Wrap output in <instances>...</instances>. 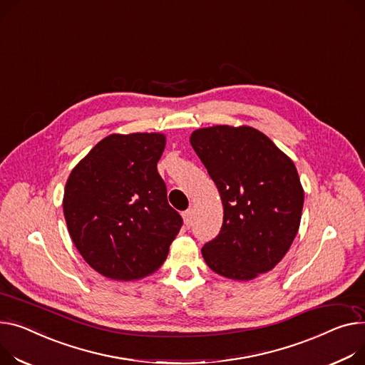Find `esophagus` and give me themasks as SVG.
<instances>
[{
  "label": "esophagus",
  "instance_id": "34e87169",
  "mask_svg": "<svg viewBox=\"0 0 365 365\" xmlns=\"http://www.w3.org/2000/svg\"><path fill=\"white\" fill-rule=\"evenodd\" d=\"M182 217H183L185 226H186V227H190V225H192V210H186V211L182 214Z\"/></svg>",
  "mask_w": 365,
  "mask_h": 365
}]
</instances>
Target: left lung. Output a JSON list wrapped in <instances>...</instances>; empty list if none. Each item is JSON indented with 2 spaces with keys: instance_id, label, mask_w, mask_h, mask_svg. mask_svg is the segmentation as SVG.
<instances>
[{
  "instance_id": "8db88e82",
  "label": "left lung",
  "mask_w": 365,
  "mask_h": 365,
  "mask_svg": "<svg viewBox=\"0 0 365 365\" xmlns=\"http://www.w3.org/2000/svg\"><path fill=\"white\" fill-rule=\"evenodd\" d=\"M190 145L223 204L220 233L202 247L207 265L233 280L273 270L298 233L304 189L294 161L250 126L192 132Z\"/></svg>"
}]
</instances>
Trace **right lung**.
<instances>
[{"instance_id": "add662e5", "label": "right lung", "mask_w": 365, "mask_h": 365, "mask_svg": "<svg viewBox=\"0 0 365 365\" xmlns=\"http://www.w3.org/2000/svg\"><path fill=\"white\" fill-rule=\"evenodd\" d=\"M163 133H113L71 170L63 211L73 244L95 272L138 280L157 272L182 227L157 163Z\"/></svg>"}]
</instances>
